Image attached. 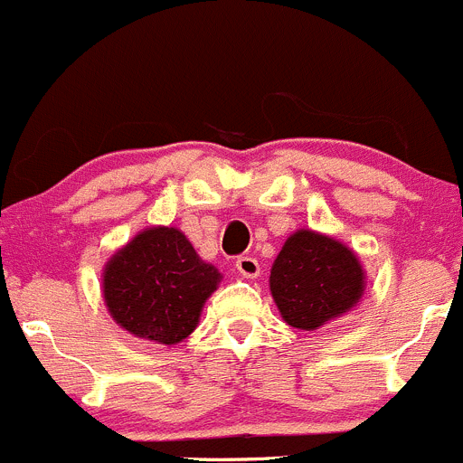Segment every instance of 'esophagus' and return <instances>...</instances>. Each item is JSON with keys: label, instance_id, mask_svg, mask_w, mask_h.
Returning <instances> with one entry per match:
<instances>
[{"label": "esophagus", "instance_id": "1", "mask_svg": "<svg viewBox=\"0 0 463 463\" xmlns=\"http://www.w3.org/2000/svg\"><path fill=\"white\" fill-rule=\"evenodd\" d=\"M236 270L248 277V279H254V277H259L261 268H259V261L254 257H239L236 259Z\"/></svg>", "mask_w": 463, "mask_h": 463}]
</instances>
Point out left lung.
<instances>
[{
  "label": "left lung",
  "instance_id": "obj_1",
  "mask_svg": "<svg viewBox=\"0 0 463 463\" xmlns=\"http://www.w3.org/2000/svg\"><path fill=\"white\" fill-rule=\"evenodd\" d=\"M270 290L290 327L314 332L359 302L364 270L350 248L300 229L272 263Z\"/></svg>",
  "mask_w": 463,
  "mask_h": 463
}]
</instances>
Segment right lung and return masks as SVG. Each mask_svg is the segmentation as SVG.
<instances>
[{"label":"right lung","instance_id":"1","mask_svg":"<svg viewBox=\"0 0 463 463\" xmlns=\"http://www.w3.org/2000/svg\"><path fill=\"white\" fill-rule=\"evenodd\" d=\"M220 272L175 227L140 232L104 268V300L113 320L140 338L175 345L197 327Z\"/></svg>","mask_w":463,"mask_h":463}]
</instances>
